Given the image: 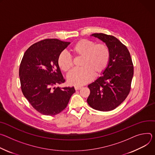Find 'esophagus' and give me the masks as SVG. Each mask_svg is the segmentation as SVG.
Instances as JSON below:
<instances>
[{"label":"esophagus","mask_w":155,"mask_h":155,"mask_svg":"<svg viewBox=\"0 0 155 155\" xmlns=\"http://www.w3.org/2000/svg\"><path fill=\"white\" fill-rule=\"evenodd\" d=\"M81 87H82V86H74V89H75V90H79V89H81Z\"/></svg>","instance_id":"34e87169"}]
</instances>
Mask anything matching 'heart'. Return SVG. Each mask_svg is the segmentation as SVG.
I'll list each match as a JSON object with an SVG mask.
<instances>
[{"label":"heart","instance_id":"b5f03b06","mask_svg":"<svg viewBox=\"0 0 155 155\" xmlns=\"http://www.w3.org/2000/svg\"><path fill=\"white\" fill-rule=\"evenodd\" d=\"M71 51L76 57H82L79 69H75L68 75V81L71 85H82L87 83L94 77L98 76L105 71L108 66L110 51L105 44H97L92 41L81 39L71 48ZM58 64L64 72L71 70L73 66L72 58L65 53L60 54Z\"/></svg>","mask_w":155,"mask_h":155}]
</instances>
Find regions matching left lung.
I'll return each instance as SVG.
<instances>
[{
	"instance_id": "1",
	"label": "left lung",
	"mask_w": 155,
	"mask_h": 155,
	"mask_svg": "<svg viewBox=\"0 0 155 155\" xmlns=\"http://www.w3.org/2000/svg\"><path fill=\"white\" fill-rule=\"evenodd\" d=\"M91 36L106 44L110 58L103 74L88 85L91 92L87 101L95 110L108 111L121 104L129 95L134 75L133 63L127 48L116 38L104 33Z\"/></svg>"
}]
</instances>
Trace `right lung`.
<instances>
[{
	"mask_svg": "<svg viewBox=\"0 0 155 155\" xmlns=\"http://www.w3.org/2000/svg\"><path fill=\"white\" fill-rule=\"evenodd\" d=\"M70 44L46 39L30 46L22 58L19 69L22 92L32 107L42 114L54 116L61 112L75 92L74 87H55L65 81L58 58Z\"/></svg>",
	"mask_w": 155,
	"mask_h": 155,
	"instance_id": "obj_1",
	"label": "right lung"
}]
</instances>
